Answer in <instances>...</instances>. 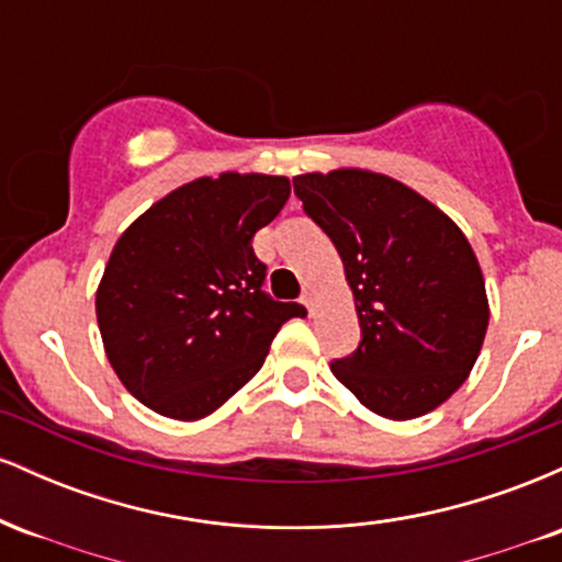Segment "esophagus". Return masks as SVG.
Returning a JSON list of instances; mask_svg holds the SVG:
<instances>
[{"mask_svg":"<svg viewBox=\"0 0 562 562\" xmlns=\"http://www.w3.org/2000/svg\"><path fill=\"white\" fill-rule=\"evenodd\" d=\"M301 301H303V306H306L308 312L314 314V299H312V293H303V295H301Z\"/></svg>","mask_w":562,"mask_h":562,"instance_id":"1","label":"esophagus"}]
</instances>
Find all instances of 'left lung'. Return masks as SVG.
Listing matches in <instances>:
<instances>
[{"label": "left lung", "instance_id": "obj_1", "mask_svg": "<svg viewBox=\"0 0 562 562\" xmlns=\"http://www.w3.org/2000/svg\"><path fill=\"white\" fill-rule=\"evenodd\" d=\"M303 211L346 269L362 344L330 364L367 409L415 420L465 383L488 327L468 237L420 192L367 169L301 173Z\"/></svg>", "mask_w": 562, "mask_h": 562}]
</instances>
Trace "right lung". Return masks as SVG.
<instances>
[{
	"label": "right lung",
	"mask_w": 562,
	"mask_h": 562,
	"mask_svg": "<svg viewBox=\"0 0 562 562\" xmlns=\"http://www.w3.org/2000/svg\"><path fill=\"white\" fill-rule=\"evenodd\" d=\"M290 179L224 171L153 203L115 243L97 325L134 398L171 420H203L261 370L277 330L306 317L263 293L254 235L280 214Z\"/></svg>",
	"instance_id": "right-lung-1"
}]
</instances>
